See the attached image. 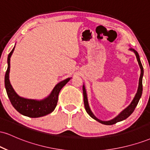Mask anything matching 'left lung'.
Segmentation results:
<instances>
[{"mask_svg": "<svg viewBox=\"0 0 150 150\" xmlns=\"http://www.w3.org/2000/svg\"><path fill=\"white\" fill-rule=\"evenodd\" d=\"M130 51H131L135 53V55L136 56V58H137V61L138 62L139 66H140V78H139V85H138V88H137V93L135 94V97L133 98L132 101H131L130 104H129L128 106H127L125 109H123V111L120 112L118 116L115 117L113 119L110 120H101L99 118H97L95 116H94V113H92V110L90 109V107H89V105L88 103V99H87V92H86V89H85V85H83V87H82V90H83V97H84V104H85V108L86 111L88 114L93 119L96 120L97 121L99 122L100 123H102V124L104 125H113L115 124V123H118V122L122 121V120L126 119L128 117H129L130 115L132 114V113L133 112L136 106H137V104H138L139 100L141 98V96H142V77H143V75H144V70H143V67H142V63H141L140 61V56H139L138 53L135 51V49H133L132 48H130Z\"/></svg>", "mask_w": 150, "mask_h": 150, "instance_id": "obj_1", "label": "left lung"}]
</instances>
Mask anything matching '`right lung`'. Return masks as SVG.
Instances as JSON below:
<instances>
[{
    "label": "right lung",
    "instance_id": "right-lung-1",
    "mask_svg": "<svg viewBox=\"0 0 150 150\" xmlns=\"http://www.w3.org/2000/svg\"><path fill=\"white\" fill-rule=\"evenodd\" d=\"M13 48L8 56V69L5 75V87L12 105L19 113L25 116L30 118H39L49 114L54 111L58 102V94L60 91L69 82L72 77H68L65 80L61 81L53 87L49 95L44 99H27L19 96L12 87L9 80V73L10 68V58L15 50Z\"/></svg>",
    "mask_w": 150,
    "mask_h": 150
}]
</instances>
